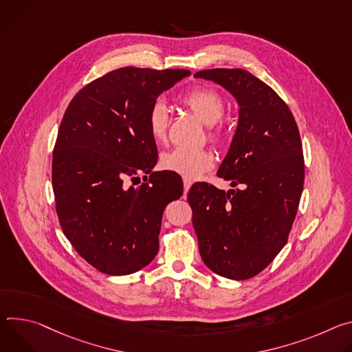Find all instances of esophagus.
Segmentation results:
<instances>
[{
    "label": "esophagus",
    "mask_w": 352,
    "mask_h": 352,
    "mask_svg": "<svg viewBox=\"0 0 352 352\" xmlns=\"http://www.w3.org/2000/svg\"><path fill=\"white\" fill-rule=\"evenodd\" d=\"M191 184H192V182L190 180V179H184L183 180V187H184V194L190 190V187H191Z\"/></svg>",
    "instance_id": "34e87169"
}]
</instances>
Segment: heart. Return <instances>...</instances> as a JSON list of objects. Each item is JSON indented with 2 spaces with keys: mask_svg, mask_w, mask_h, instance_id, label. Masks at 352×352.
Returning a JSON list of instances; mask_svg holds the SVG:
<instances>
[{
  "mask_svg": "<svg viewBox=\"0 0 352 352\" xmlns=\"http://www.w3.org/2000/svg\"><path fill=\"white\" fill-rule=\"evenodd\" d=\"M182 102L208 126V138L214 144L225 141V129L218 124L225 113L222 96L206 87L194 88L182 96ZM146 126L155 142H164L168 135L169 110L164 100H156L148 110ZM164 169L177 173L186 179H197L214 166V155L208 149L175 148L165 152L161 158Z\"/></svg>",
  "mask_w": 352,
  "mask_h": 352,
  "instance_id": "obj_1",
  "label": "heart"
}]
</instances>
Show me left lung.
Returning <instances> with one entry per match:
<instances>
[{"label":"left lung","mask_w":352,"mask_h":352,"mask_svg":"<svg viewBox=\"0 0 352 352\" xmlns=\"http://www.w3.org/2000/svg\"><path fill=\"white\" fill-rule=\"evenodd\" d=\"M194 76L221 85L239 104L217 175L241 188L196 183L187 196L199 250L215 274L249 280L281 252L296 217L305 179L299 130L287 103L249 71L214 68Z\"/></svg>","instance_id":"8db88e82"}]
</instances>
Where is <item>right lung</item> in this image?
Here are the masks:
<instances>
[{"mask_svg": "<svg viewBox=\"0 0 352 352\" xmlns=\"http://www.w3.org/2000/svg\"><path fill=\"white\" fill-rule=\"evenodd\" d=\"M188 75L187 69H114L84 87L64 113L52 165L56 211L78 254L104 274H133L160 250L164 210L182 197L183 183L152 172L158 149L146 114ZM140 173L150 175L146 184L126 183Z\"/></svg>", "mask_w": 352, "mask_h": 352, "instance_id": "add662e5", "label": "right lung"}]
</instances>
